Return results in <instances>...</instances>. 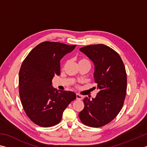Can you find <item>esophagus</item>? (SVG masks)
Masks as SVG:
<instances>
[{
  "label": "esophagus",
  "instance_id": "obj_1",
  "mask_svg": "<svg viewBox=\"0 0 147 147\" xmlns=\"http://www.w3.org/2000/svg\"><path fill=\"white\" fill-rule=\"evenodd\" d=\"M76 99H78V100H82L83 99V96H81V95H80L78 94H76Z\"/></svg>",
  "mask_w": 147,
  "mask_h": 147
}]
</instances>
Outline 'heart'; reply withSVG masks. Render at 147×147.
<instances>
[{
	"instance_id": "1",
	"label": "heart",
	"mask_w": 147,
	"mask_h": 147,
	"mask_svg": "<svg viewBox=\"0 0 147 147\" xmlns=\"http://www.w3.org/2000/svg\"><path fill=\"white\" fill-rule=\"evenodd\" d=\"M80 62H90L88 61V60H87V59H81V60H80V61H79V63H80Z\"/></svg>"
}]
</instances>
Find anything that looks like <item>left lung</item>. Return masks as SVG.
I'll return each instance as SVG.
<instances>
[{
    "label": "left lung",
    "instance_id": "8db88e82",
    "mask_svg": "<svg viewBox=\"0 0 147 147\" xmlns=\"http://www.w3.org/2000/svg\"><path fill=\"white\" fill-rule=\"evenodd\" d=\"M80 50L93 62L94 78L99 90L92 100L85 97L80 119L90 127H102L117 116L124 102L127 90L125 66L119 55L106 45H89Z\"/></svg>",
    "mask_w": 147,
    "mask_h": 147
}]
</instances>
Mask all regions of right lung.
Here are the masks:
<instances>
[{
	"instance_id": "add662e5",
	"label": "right lung",
	"mask_w": 147,
	"mask_h": 147,
	"mask_svg": "<svg viewBox=\"0 0 147 147\" xmlns=\"http://www.w3.org/2000/svg\"><path fill=\"white\" fill-rule=\"evenodd\" d=\"M75 47L58 42H42L22 63L19 73L20 100L28 118L41 127L58 124L63 111L76 99L73 92H59L52 86L53 77L60 74V60Z\"/></svg>"
}]
</instances>
